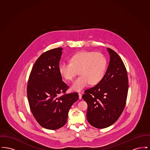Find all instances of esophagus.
<instances>
[{
    "instance_id": "34e87169",
    "label": "esophagus",
    "mask_w": 150,
    "mask_h": 150,
    "mask_svg": "<svg viewBox=\"0 0 150 150\" xmlns=\"http://www.w3.org/2000/svg\"><path fill=\"white\" fill-rule=\"evenodd\" d=\"M79 98L80 100H81L82 98V94H81V93H79Z\"/></svg>"
}]
</instances>
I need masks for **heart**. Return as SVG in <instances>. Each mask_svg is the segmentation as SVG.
Returning a JSON list of instances; mask_svg holds the SVG:
<instances>
[{
  "mask_svg": "<svg viewBox=\"0 0 150 150\" xmlns=\"http://www.w3.org/2000/svg\"><path fill=\"white\" fill-rule=\"evenodd\" d=\"M107 67V60L102 53L92 51H80L70 58V62H63L59 71L64 79L71 81L80 76L72 84L74 91H80L89 84L96 85L103 79Z\"/></svg>",
  "mask_w": 150,
  "mask_h": 150,
  "instance_id": "obj_1",
  "label": "heart"
}]
</instances>
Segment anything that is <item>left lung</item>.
<instances>
[{"instance_id": "8db88e82", "label": "left lung", "mask_w": 150, "mask_h": 150, "mask_svg": "<svg viewBox=\"0 0 150 150\" xmlns=\"http://www.w3.org/2000/svg\"><path fill=\"white\" fill-rule=\"evenodd\" d=\"M110 61L107 71L96 86L84 91L82 98L88 104L86 118L97 128H107L120 116L126 105L128 77L120 57L108 48Z\"/></svg>"}]
</instances>
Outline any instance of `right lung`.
Masks as SVG:
<instances>
[{
    "label": "right lung",
    "instance_id": "1",
    "mask_svg": "<svg viewBox=\"0 0 150 150\" xmlns=\"http://www.w3.org/2000/svg\"><path fill=\"white\" fill-rule=\"evenodd\" d=\"M61 48L46 51L36 61L29 75L27 96L30 110L44 128L63 127L72 104L79 99L77 92L66 94L69 86L59 71Z\"/></svg>",
    "mask_w": 150,
    "mask_h": 150
}]
</instances>
